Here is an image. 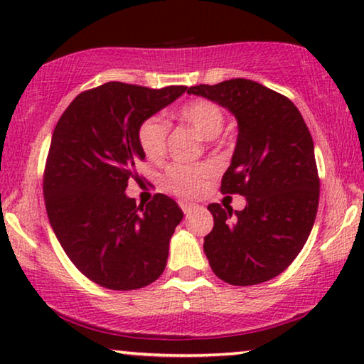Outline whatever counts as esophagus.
Segmentation results:
<instances>
[{
	"mask_svg": "<svg viewBox=\"0 0 364 364\" xmlns=\"http://www.w3.org/2000/svg\"><path fill=\"white\" fill-rule=\"evenodd\" d=\"M178 203H181V208L183 210V213H186V215H188V213H192L193 210H197V208H198V203L191 202V200H181Z\"/></svg>",
	"mask_w": 364,
	"mask_h": 364,
	"instance_id": "1",
	"label": "esophagus"
}]
</instances>
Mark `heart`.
I'll return each mask as SVG.
<instances>
[{
	"mask_svg": "<svg viewBox=\"0 0 364 364\" xmlns=\"http://www.w3.org/2000/svg\"><path fill=\"white\" fill-rule=\"evenodd\" d=\"M178 119L191 126L198 136L205 141L215 139L222 132L223 112L220 107L210 101H193L183 106L178 111ZM168 127L166 121L159 116L146 119L139 127V142L147 157L157 159L166 152ZM210 176V171L205 166H186L176 164L168 167L166 173V186L178 196H196L205 186V178Z\"/></svg>",
	"mask_w": 364,
	"mask_h": 364,
	"instance_id": "b5f03b06",
	"label": "heart"
}]
</instances>
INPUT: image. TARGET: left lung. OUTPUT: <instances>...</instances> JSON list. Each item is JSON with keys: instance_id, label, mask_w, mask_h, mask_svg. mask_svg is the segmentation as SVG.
<instances>
[{"instance_id": "left-lung-1", "label": "left lung", "mask_w": 364, "mask_h": 364, "mask_svg": "<svg viewBox=\"0 0 364 364\" xmlns=\"http://www.w3.org/2000/svg\"><path fill=\"white\" fill-rule=\"evenodd\" d=\"M227 109L238 124L223 193L247 198L243 210L210 203L213 228L203 252L213 273L237 287L258 285L288 268L316 218L320 181L315 146L290 99L250 79L188 87Z\"/></svg>"}]
</instances>
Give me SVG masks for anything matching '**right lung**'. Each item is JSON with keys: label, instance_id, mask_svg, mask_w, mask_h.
<instances>
[{"label": "right lung", "instance_id": "1", "mask_svg": "<svg viewBox=\"0 0 364 364\" xmlns=\"http://www.w3.org/2000/svg\"><path fill=\"white\" fill-rule=\"evenodd\" d=\"M186 91L106 82L79 94L54 127L44 172L49 223L77 270L109 290L147 287L166 268L181 207L164 193L136 205L126 188L146 159L141 124Z\"/></svg>", "mask_w": 364, "mask_h": 364}]
</instances>
